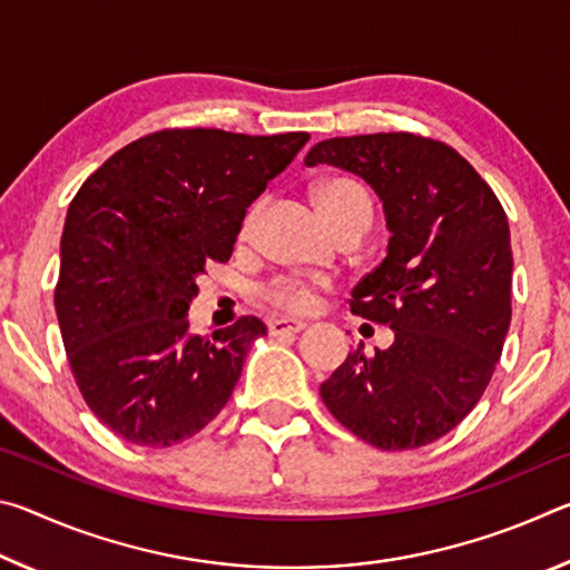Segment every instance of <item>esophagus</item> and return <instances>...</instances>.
Masks as SVG:
<instances>
[{"mask_svg": "<svg viewBox=\"0 0 570 570\" xmlns=\"http://www.w3.org/2000/svg\"><path fill=\"white\" fill-rule=\"evenodd\" d=\"M304 322H294V320H272L268 322V334L272 336H286V334H298L304 330Z\"/></svg>", "mask_w": 570, "mask_h": 570, "instance_id": "34e87169", "label": "esophagus"}]
</instances>
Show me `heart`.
I'll use <instances>...</instances> for the list:
<instances>
[{
  "instance_id": "obj_1",
  "label": "heart",
  "mask_w": 570,
  "mask_h": 570,
  "mask_svg": "<svg viewBox=\"0 0 570 570\" xmlns=\"http://www.w3.org/2000/svg\"><path fill=\"white\" fill-rule=\"evenodd\" d=\"M320 206L326 220L350 216V214H366L372 216V200L364 186L352 178H332L320 188ZM258 216V204L248 210L240 226V234H248L250 226ZM262 296L268 304L282 308V312L306 314L316 304V282L298 276H278L262 288Z\"/></svg>"
}]
</instances>
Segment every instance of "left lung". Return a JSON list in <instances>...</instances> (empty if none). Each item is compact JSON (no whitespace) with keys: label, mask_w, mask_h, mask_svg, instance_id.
I'll return each mask as SVG.
<instances>
[{"label":"left lung","mask_w":570,"mask_h":570,"mask_svg":"<svg viewBox=\"0 0 570 570\" xmlns=\"http://www.w3.org/2000/svg\"><path fill=\"white\" fill-rule=\"evenodd\" d=\"M304 163L364 178L392 230L387 258L350 306L387 324L394 342L350 352L320 387L326 410L380 450L430 445L468 417L503 354L513 314L505 210L455 148L414 132L330 138Z\"/></svg>","instance_id":"8db88e82"}]
</instances>
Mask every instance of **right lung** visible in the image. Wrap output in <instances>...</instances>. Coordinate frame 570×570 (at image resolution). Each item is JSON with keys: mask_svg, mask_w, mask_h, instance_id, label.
Instances as JSON below:
<instances>
[{"mask_svg": "<svg viewBox=\"0 0 570 570\" xmlns=\"http://www.w3.org/2000/svg\"><path fill=\"white\" fill-rule=\"evenodd\" d=\"M308 132L166 128L132 140L67 208L55 308L72 377L95 417L140 448H170L226 407L250 342L240 316L214 340L188 304L208 264H226L246 208Z\"/></svg>", "mask_w": 570, "mask_h": 570, "instance_id": "obj_1", "label": "right lung"}]
</instances>
